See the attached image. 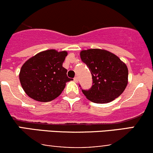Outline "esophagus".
I'll use <instances>...</instances> for the list:
<instances>
[{
  "label": "esophagus",
  "mask_w": 153,
  "mask_h": 153,
  "mask_svg": "<svg viewBox=\"0 0 153 153\" xmlns=\"http://www.w3.org/2000/svg\"><path fill=\"white\" fill-rule=\"evenodd\" d=\"M74 81L75 82H78V78H77V77H75V78H74Z\"/></svg>",
  "instance_id": "esophagus-1"
}]
</instances>
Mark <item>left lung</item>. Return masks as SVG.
I'll use <instances>...</instances> for the list:
<instances>
[{"mask_svg": "<svg viewBox=\"0 0 153 153\" xmlns=\"http://www.w3.org/2000/svg\"><path fill=\"white\" fill-rule=\"evenodd\" d=\"M80 58L91 71L93 85L82 90L88 99L96 103H109L124 92L128 83V68L114 54L101 49L82 50Z\"/></svg>", "mask_w": 153, "mask_h": 153, "instance_id": "1", "label": "left lung"}]
</instances>
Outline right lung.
<instances>
[{
	"mask_svg": "<svg viewBox=\"0 0 153 153\" xmlns=\"http://www.w3.org/2000/svg\"><path fill=\"white\" fill-rule=\"evenodd\" d=\"M67 51L48 50L39 52L24 63L20 73L21 85L28 96L40 102L58 97L71 80L62 67Z\"/></svg>",
	"mask_w": 153,
	"mask_h": 153,
	"instance_id": "obj_1",
	"label": "right lung"
}]
</instances>
